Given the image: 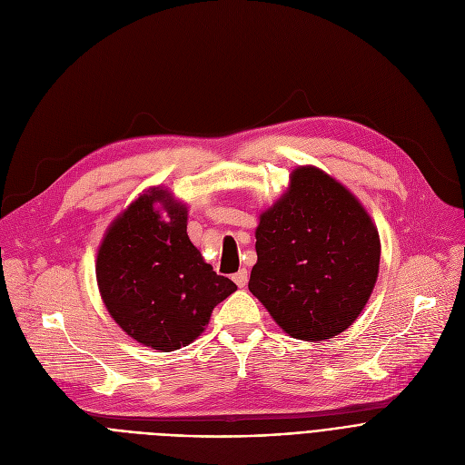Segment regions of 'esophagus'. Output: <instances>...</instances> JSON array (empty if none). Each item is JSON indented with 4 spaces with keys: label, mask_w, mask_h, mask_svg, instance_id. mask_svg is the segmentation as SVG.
<instances>
[{
    "label": "esophagus",
    "mask_w": 465,
    "mask_h": 465,
    "mask_svg": "<svg viewBox=\"0 0 465 465\" xmlns=\"http://www.w3.org/2000/svg\"><path fill=\"white\" fill-rule=\"evenodd\" d=\"M232 279H233V282H235L239 288H242V286L247 284V281H249V273H247V270H239Z\"/></svg>",
    "instance_id": "obj_1"
}]
</instances>
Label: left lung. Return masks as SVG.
I'll return each mask as SVG.
<instances>
[{"label":"left lung","instance_id":"8db88e82","mask_svg":"<svg viewBox=\"0 0 465 465\" xmlns=\"http://www.w3.org/2000/svg\"><path fill=\"white\" fill-rule=\"evenodd\" d=\"M249 290L288 335L328 341L363 311L379 277L381 239L356 195L314 165L290 173L262 211Z\"/></svg>","mask_w":465,"mask_h":465}]
</instances>
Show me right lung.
Here are the masks:
<instances>
[{
    "instance_id": "obj_1",
    "label": "right lung",
    "mask_w": 465,
    "mask_h": 465,
    "mask_svg": "<svg viewBox=\"0 0 465 465\" xmlns=\"http://www.w3.org/2000/svg\"><path fill=\"white\" fill-rule=\"evenodd\" d=\"M186 224V203L153 186L113 220L97 249V288L113 321L162 352L198 339L213 309L237 290L192 245Z\"/></svg>"
}]
</instances>
